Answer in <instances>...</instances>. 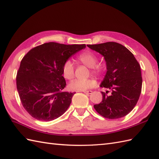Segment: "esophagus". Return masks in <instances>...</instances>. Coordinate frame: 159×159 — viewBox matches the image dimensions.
Segmentation results:
<instances>
[{
	"label": "esophagus",
	"instance_id": "obj_1",
	"mask_svg": "<svg viewBox=\"0 0 159 159\" xmlns=\"http://www.w3.org/2000/svg\"><path fill=\"white\" fill-rule=\"evenodd\" d=\"M83 92L85 94H91L92 92H93V91H84Z\"/></svg>",
	"mask_w": 159,
	"mask_h": 159
}]
</instances>
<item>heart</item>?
<instances>
[{
    "instance_id": "obj_1",
    "label": "heart",
    "mask_w": 159,
    "mask_h": 159,
    "mask_svg": "<svg viewBox=\"0 0 159 159\" xmlns=\"http://www.w3.org/2000/svg\"><path fill=\"white\" fill-rule=\"evenodd\" d=\"M78 60L83 65L90 68L93 75L98 77L102 76L104 72V66L100 64H97L98 57L93 52L86 51L80 53L78 56ZM62 75L66 79L71 80L75 76V68L70 60L64 62L62 66ZM96 82L93 79H75L70 83L68 87L71 91H84L93 87Z\"/></svg>"
}]
</instances>
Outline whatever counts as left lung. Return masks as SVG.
Returning <instances> with one entry per match:
<instances>
[{
	"label": "left lung",
	"instance_id": "1",
	"mask_svg": "<svg viewBox=\"0 0 159 159\" xmlns=\"http://www.w3.org/2000/svg\"><path fill=\"white\" fill-rule=\"evenodd\" d=\"M100 53L106 61V74L100 87L102 101L93 106L106 119H116L126 116L137 104L142 91L141 68L131 51L115 42L87 45Z\"/></svg>",
	"mask_w": 159,
	"mask_h": 159
}]
</instances>
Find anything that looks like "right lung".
<instances>
[{"label":"right lung","mask_w":159,"mask_h":159,"mask_svg":"<svg viewBox=\"0 0 159 159\" xmlns=\"http://www.w3.org/2000/svg\"><path fill=\"white\" fill-rule=\"evenodd\" d=\"M83 45L50 42L33 48L22 59L16 77L17 89L25 110L39 120L61 116L75 93L62 91L66 85L62 66Z\"/></svg>","instance_id":"obj_1"}]
</instances>
